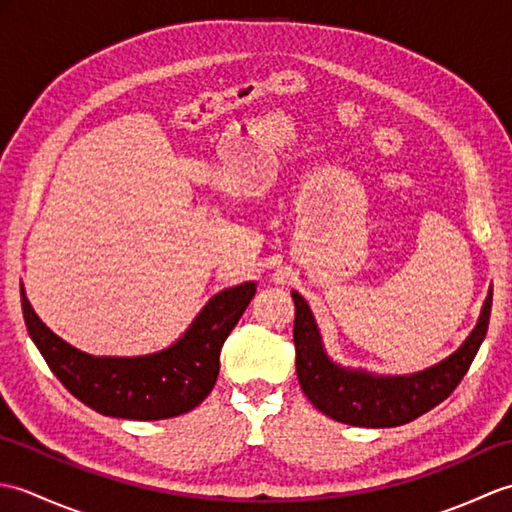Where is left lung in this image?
I'll return each mask as SVG.
<instances>
[{
    "mask_svg": "<svg viewBox=\"0 0 512 512\" xmlns=\"http://www.w3.org/2000/svg\"><path fill=\"white\" fill-rule=\"evenodd\" d=\"M295 301V350L297 378L303 394L325 416L352 427L385 429L420 418L431 411L460 385L488 330L493 290L482 306L477 325L458 350L438 365L405 376H378L363 369H345L325 354L321 332L314 323L310 306L299 292Z\"/></svg>",
    "mask_w": 512,
    "mask_h": 512,
    "instance_id": "1",
    "label": "left lung"
}]
</instances>
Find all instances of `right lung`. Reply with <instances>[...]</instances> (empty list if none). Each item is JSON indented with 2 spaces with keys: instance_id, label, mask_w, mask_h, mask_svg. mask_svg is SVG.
<instances>
[{
  "instance_id": "right-lung-1",
  "label": "right lung",
  "mask_w": 512,
  "mask_h": 512,
  "mask_svg": "<svg viewBox=\"0 0 512 512\" xmlns=\"http://www.w3.org/2000/svg\"><path fill=\"white\" fill-rule=\"evenodd\" d=\"M255 292V281L217 292L176 343L145 356H92L76 350L37 317L24 284L21 310L48 367L83 405L112 418L165 420L195 409L211 394L222 345Z\"/></svg>"
}]
</instances>
